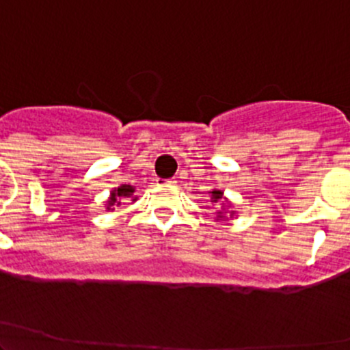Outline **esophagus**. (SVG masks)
<instances>
[{"label": "esophagus", "instance_id": "34e87169", "mask_svg": "<svg viewBox=\"0 0 350 350\" xmlns=\"http://www.w3.org/2000/svg\"><path fill=\"white\" fill-rule=\"evenodd\" d=\"M174 179H157V185H174Z\"/></svg>", "mask_w": 350, "mask_h": 350}]
</instances>
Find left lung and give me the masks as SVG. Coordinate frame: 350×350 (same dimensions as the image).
Returning <instances> with one entry per match:
<instances>
[{
  "instance_id": "obj_1",
  "label": "left lung",
  "mask_w": 350,
  "mask_h": 350,
  "mask_svg": "<svg viewBox=\"0 0 350 350\" xmlns=\"http://www.w3.org/2000/svg\"><path fill=\"white\" fill-rule=\"evenodd\" d=\"M211 200H213V201L221 200V191H211ZM218 217L221 218V215H218Z\"/></svg>"
}]
</instances>
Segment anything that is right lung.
<instances>
[{"instance_id":"1","label":"right lung","mask_w":350,"mask_h":350,"mask_svg":"<svg viewBox=\"0 0 350 350\" xmlns=\"http://www.w3.org/2000/svg\"><path fill=\"white\" fill-rule=\"evenodd\" d=\"M132 193H133L132 186H126V185L120 186L118 189H115V191L111 193V198H109V201H108V210H111V206L115 203L120 204L118 198H129L130 195H132Z\"/></svg>"}]
</instances>
